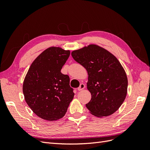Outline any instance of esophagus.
<instances>
[{
    "mask_svg": "<svg viewBox=\"0 0 150 150\" xmlns=\"http://www.w3.org/2000/svg\"><path fill=\"white\" fill-rule=\"evenodd\" d=\"M84 88H85V85L83 83H81L80 84V86H79V87L78 88V91H81V90H83Z\"/></svg>",
    "mask_w": 150,
    "mask_h": 150,
    "instance_id": "34e87169",
    "label": "esophagus"
}]
</instances>
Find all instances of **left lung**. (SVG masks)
Returning a JSON list of instances; mask_svg holds the SVG:
<instances>
[{"label":"left lung","instance_id":"obj_1","mask_svg":"<svg viewBox=\"0 0 150 150\" xmlns=\"http://www.w3.org/2000/svg\"><path fill=\"white\" fill-rule=\"evenodd\" d=\"M74 59L88 73L87 88L91 99L86 106L92 115L108 116L118 110L127 94L128 79L117 58L96 45L72 51Z\"/></svg>","mask_w":150,"mask_h":150}]
</instances>
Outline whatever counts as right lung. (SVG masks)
Wrapping results in <instances>:
<instances>
[{"label": "right lung", "mask_w": 150, "mask_h": 150, "mask_svg": "<svg viewBox=\"0 0 150 150\" xmlns=\"http://www.w3.org/2000/svg\"><path fill=\"white\" fill-rule=\"evenodd\" d=\"M70 51L51 47L32 63L23 83L25 100L35 114L47 121H56L66 114L73 99L69 77L61 70Z\"/></svg>", "instance_id": "obj_1"}]
</instances>
